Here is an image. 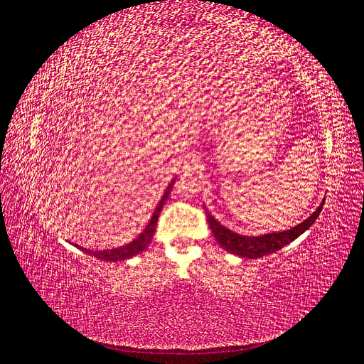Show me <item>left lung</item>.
I'll return each mask as SVG.
<instances>
[{
    "mask_svg": "<svg viewBox=\"0 0 364 364\" xmlns=\"http://www.w3.org/2000/svg\"><path fill=\"white\" fill-rule=\"evenodd\" d=\"M323 203H325V199L310 217L304 220V222L297 226L287 230H281V232H269V234L257 235V237L237 234L234 230L225 228L222 223H218L208 209H205V213L208 217L209 228H211L215 240L218 241V245L223 249H226L228 252L235 253L238 257L252 259V258H261L264 255H269V253L277 252L284 246L290 245L291 241H294L299 235H302L305 230L310 229L311 225L316 222V218L322 211Z\"/></svg>",
    "mask_w": 364,
    "mask_h": 364,
    "instance_id": "8db88e82",
    "label": "left lung"
}]
</instances>
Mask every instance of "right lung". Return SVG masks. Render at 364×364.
Returning <instances> with one entry per match:
<instances>
[{
    "mask_svg": "<svg viewBox=\"0 0 364 364\" xmlns=\"http://www.w3.org/2000/svg\"><path fill=\"white\" fill-rule=\"evenodd\" d=\"M174 182H176V178L168 183L167 190H165L162 199L159 200V203H158V206L155 209V213H153V215L150 218L149 225L146 226V229L142 230V232L134 241H130L129 245L121 246V247H114V249H105V250H90V249L82 247V246H77V245H75V247H79L80 250L86 252L87 255L95 257V258L103 259V261H124V259H129L132 257L138 255V253H141V252H144L149 247V245H150V241L153 238V234H155L159 213H161L162 206L165 205V202H167V199H168V196H170V191L173 188Z\"/></svg>",
    "mask_w": 364,
    "mask_h": 364,
    "instance_id": "add662e5",
    "label": "right lung"
}]
</instances>
